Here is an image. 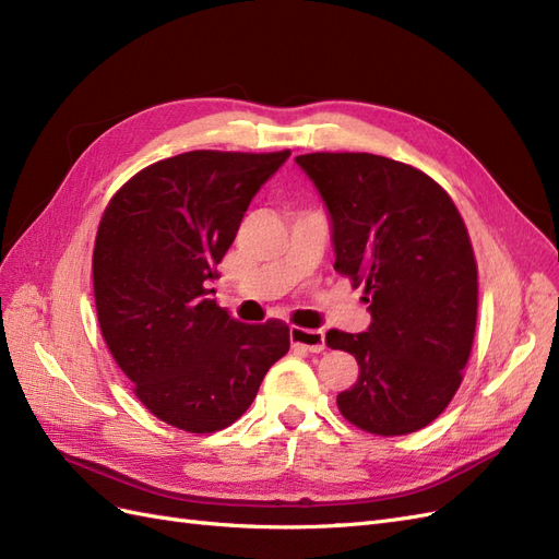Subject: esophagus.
<instances>
[{
    "label": "esophagus",
    "instance_id": "obj_1",
    "mask_svg": "<svg viewBox=\"0 0 559 559\" xmlns=\"http://www.w3.org/2000/svg\"><path fill=\"white\" fill-rule=\"evenodd\" d=\"M289 337L294 347H302L308 352H324L326 343H324V331H314V329H300V326H292L289 329Z\"/></svg>",
    "mask_w": 559,
    "mask_h": 559
}]
</instances>
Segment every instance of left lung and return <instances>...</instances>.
Listing matches in <instances>:
<instances>
[{"mask_svg": "<svg viewBox=\"0 0 559 559\" xmlns=\"http://www.w3.org/2000/svg\"><path fill=\"white\" fill-rule=\"evenodd\" d=\"M296 163L329 212L335 270L364 284L370 326L329 331L359 378L337 408L364 431L413 433L462 384L478 314V270L450 195L415 167L373 154H308Z\"/></svg>", "mask_w": 559, "mask_h": 559, "instance_id": "8db88e82", "label": "left lung"}]
</instances>
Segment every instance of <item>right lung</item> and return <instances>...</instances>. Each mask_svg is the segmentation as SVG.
<instances>
[{"instance_id":"right-lung-1","label":"right lung","mask_w":559,"mask_h":559,"mask_svg":"<svg viewBox=\"0 0 559 559\" xmlns=\"http://www.w3.org/2000/svg\"><path fill=\"white\" fill-rule=\"evenodd\" d=\"M289 156L189 151L158 160L111 198L99 222V329L138 399L177 429L230 427L289 352L284 321L240 324L205 289L251 198Z\"/></svg>"}]
</instances>
